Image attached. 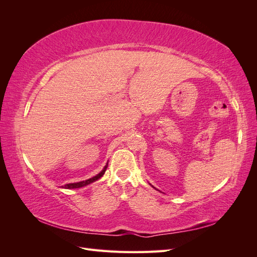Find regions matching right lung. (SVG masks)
<instances>
[{
    "mask_svg": "<svg viewBox=\"0 0 257 257\" xmlns=\"http://www.w3.org/2000/svg\"><path fill=\"white\" fill-rule=\"evenodd\" d=\"M107 166H108V163H107L106 166L104 167V169L102 170V172H100L98 175H96L95 177L90 178V179H88V180H85V181H80V182H76V183L65 184L64 188H65V189H78V188H82V186H84V185H88V184H90V183H92V182H94V181L98 180V179L105 174L106 169H107Z\"/></svg>",
    "mask_w": 257,
    "mask_h": 257,
    "instance_id": "add662e5",
    "label": "right lung"
}]
</instances>
